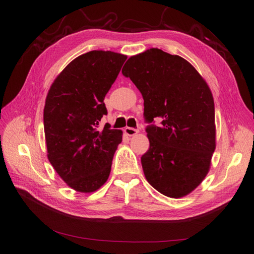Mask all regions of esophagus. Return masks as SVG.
Instances as JSON below:
<instances>
[{
	"instance_id": "1",
	"label": "esophagus",
	"mask_w": 254,
	"mask_h": 254,
	"mask_svg": "<svg viewBox=\"0 0 254 254\" xmlns=\"http://www.w3.org/2000/svg\"><path fill=\"white\" fill-rule=\"evenodd\" d=\"M124 132H126L127 135L133 136V135H135V134L138 133V130H137V128H134V127H126Z\"/></svg>"
}]
</instances>
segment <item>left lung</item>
<instances>
[{
  "label": "left lung",
  "mask_w": 254,
  "mask_h": 254,
  "mask_svg": "<svg viewBox=\"0 0 254 254\" xmlns=\"http://www.w3.org/2000/svg\"><path fill=\"white\" fill-rule=\"evenodd\" d=\"M122 74L141 91L149 123V149L141 158L145 178L166 196L188 195L206 177L216 147L208 85L185 59L157 48L131 57Z\"/></svg>",
  "instance_id": "obj_1"
}]
</instances>
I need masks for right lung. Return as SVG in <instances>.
<instances>
[{"mask_svg":"<svg viewBox=\"0 0 254 254\" xmlns=\"http://www.w3.org/2000/svg\"><path fill=\"white\" fill-rule=\"evenodd\" d=\"M127 56L94 50L77 57L52 83L44 109L48 159L75 191L90 193L110 175L122 131L105 126L104 99Z\"/></svg>","mask_w":254,"mask_h":254,"instance_id":"obj_1","label":"right lung"}]
</instances>
